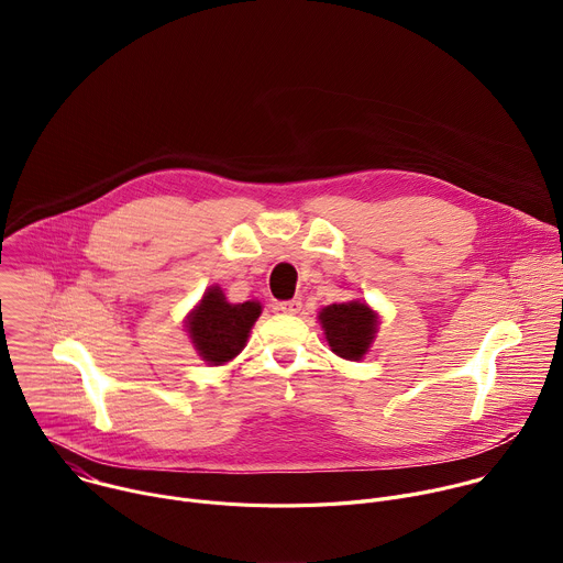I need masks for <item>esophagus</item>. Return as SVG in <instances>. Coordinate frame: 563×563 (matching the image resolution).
Wrapping results in <instances>:
<instances>
[{"mask_svg": "<svg viewBox=\"0 0 563 563\" xmlns=\"http://www.w3.org/2000/svg\"><path fill=\"white\" fill-rule=\"evenodd\" d=\"M300 309H302V302H300V298H291V300H285V302H280V305H278V311H283V313H289V316H294V313H300Z\"/></svg>", "mask_w": 563, "mask_h": 563, "instance_id": "1", "label": "esophagus"}]
</instances>
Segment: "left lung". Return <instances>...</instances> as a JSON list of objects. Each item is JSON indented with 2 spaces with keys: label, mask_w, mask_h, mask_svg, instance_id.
<instances>
[{
  "label": "left lung",
  "mask_w": 563,
  "mask_h": 563,
  "mask_svg": "<svg viewBox=\"0 0 563 563\" xmlns=\"http://www.w3.org/2000/svg\"><path fill=\"white\" fill-rule=\"evenodd\" d=\"M330 350L345 361H361L369 352L378 332V311L365 300L334 302L318 311Z\"/></svg>",
  "instance_id": "obj_1"
}]
</instances>
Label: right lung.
Here are the masks:
<instances>
[{
    "label": "right lung",
    "instance_id": "1",
    "mask_svg": "<svg viewBox=\"0 0 563 563\" xmlns=\"http://www.w3.org/2000/svg\"><path fill=\"white\" fill-rule=\"evenodd\" d=\"M263 313L258 300L229 302L218 285L205 289L198 305L187 313L185 328L196 354L218 367L245 350L252 328Z\"/></svg>",
    "mask_w": 563,
    "mask_h": 563
}]
</instances>
